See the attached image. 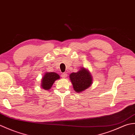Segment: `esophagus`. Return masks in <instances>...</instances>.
Segmentation results:
<instances>
[{
    "instance_id": "esophagus-1",
    "label": "esophagus",
    "mask_w": 135,
    "mask_h": 135,
    "mask_svg": "<svg viewBox=\"0 0 135 135\" xmlns=\"http://www.w3.org/2000/svg\"><path fill=\"white\" fill-rule=\"evenodd\" d=\"M61 77L63 78H66L67 77V74L66 73H64L61 74Z\"/></svg>"
}]
</instances>
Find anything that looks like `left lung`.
<instances>
[{"instance_id":"1","label":"left lung","mask_w":135,"mask_h":135,"mask_svg":"<svg viewBox=\"0 0 135 135\" xmlns=\"http://www.w3.org/2000/svg\"><path fill=\"white\" fill-rule=\"evenodd\" d=\"M70 79L74 91L77 92L84 91L90 86L92 83L91 74L84 68H81L76 73H71Z\"/></svg>"}]
</instances>
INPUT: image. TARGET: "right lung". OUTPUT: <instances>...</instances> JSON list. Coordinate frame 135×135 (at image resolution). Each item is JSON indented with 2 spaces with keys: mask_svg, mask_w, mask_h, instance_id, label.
Listing matches in <instances>:
<instances>
[{
  "mask_svg": "<svg viewBox=\"0 0 135 135\" xmlns=\"http://www.w3.org/2000/svg\"><path fill=\"white\" fill-rule=\"evenodd\" d=\"M59 76L57 73L51 72L46 73L44 74L41 81V86L42 88L46 90H49L51 88L55 81L59 79Z\"/></svg>",
  "mask_w": 135,
  "mask_h": 135,
  "instance_id": "add662e5",
  "label": "right lung"
}]
</instances>
